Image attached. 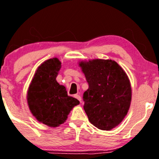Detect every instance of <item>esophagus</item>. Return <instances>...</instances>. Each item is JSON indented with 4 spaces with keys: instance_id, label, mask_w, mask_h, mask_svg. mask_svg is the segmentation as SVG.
I'll return each instance as SVG.
<instances>
[{
    "instance_id": "esophagus-1",
    "label": "esophagus",
    "mask_w": 159,
    "mask_h": 159,
    "mask_svg": "<svg viewBox=\"0 0 159 159\" xmlns=\"http://www.w3.org/2000/svg\"><path fill=\"white\" fill-rule=\"evenodd\" d=\"M74 97L75 98H77L78 100H79L80 102H81V96H80L79 94H75V95H74Z\"/></svg>"
}]
</instances>
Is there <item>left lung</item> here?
<instances>
[{
	"label": "left lung",
	"mask_w": 159,
	"mask_h": 159,
	"mask_svg": "<svg viewBox=\"0 0 159 159\" xmlns=\"http://www.w3.org/2000/svg\"><path fill=\"white\" fill-rule=\"evenodd\" d=\"M89 88L84 93L90 122L102 130H111L127 114L132 99L130 81L124 70L111 60L81 62Z\"/></svg>",
	"instance_id": "8db88e82"
}]
</instances>
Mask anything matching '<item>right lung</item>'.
<instances>
[{"label": "right lung", "mask_w": 159, "mask_h": 159, "mask_svg": "<svg viewBox=\"0 0 159 159\" xmlns=\"http://www.w3.org/2000/svg\"><path fill=\"white\" fill-rule=\"evenodd\" d=\"M61 63L57 58L45 61L36 70L27 92V102L31 113L41 123L51 127L63 123L77 98L67 94L64 86L56 81Z\"/></svg>", "instance_id": "obj_1"}]
</instances>
